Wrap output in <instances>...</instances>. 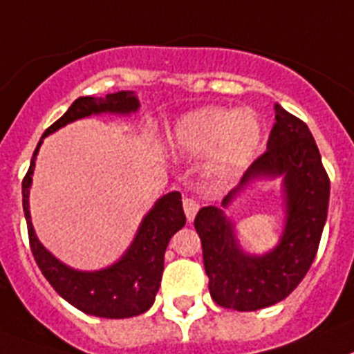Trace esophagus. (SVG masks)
<instances>
[{
	"instance_id": "1",
	"label": "esophagus",
	"mask_w": 354,
	"mask_h": 354,
	"mask_svg": "<svg viewBox=\"0 0 354 354\" xmlns=\"http://www.w3.org/2000/svg\"><path fill=\"white\" fill-rule=\"evenodd\" d=\"M183 206H184V213H186V218H188L189 223H192V221L195 218V215H197V212H198L197 198L184 197L183 198Z\"/></svg>"
}]
</instances>
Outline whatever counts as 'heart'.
<instances>
[{
  "label": "heart",
  "instance_id": "obj_1",
  "mask_svg": "<svg viewBox=\"0 0 354 354\" xmlns=\"http://www.w3.org/2000/svg\"><path fill=\"white\" fill-rule=\"evenodd\" d=\"M262 133L255 118L221 106L189 112L174 128V145L189 156L213 151L212 170L232 177L255 159Z\"/></svg>",
  "mask_w": 354,
  "mask_h": 354
}]
</instances>
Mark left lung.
I'll use <instances>...</instances> for the list:
<instances>
[{
  "label": "left lung",
  "instance_id": "left-lung-1",
  "mask_svg": "<svg viewBox=\"0 0 354 354\" xmlns=\"http://www.w3.org/2000/svg\"><path fill=\"white\" fill-rule=\"evenodd\" d=\"M277 175L284 177L288 221L280 244L268 255L250 257L239 250L223 209L206 206L195 217L209 295L221 308L257 311L284 300L313 264L328 218L329 177L317 142L308 124L280 104H275L268 150L251 162L241 186ZM239 188L224 197L223 206Z\"/></svg>",
  "mask_w": 354,
  "mask_h": 354
}]
</instances>
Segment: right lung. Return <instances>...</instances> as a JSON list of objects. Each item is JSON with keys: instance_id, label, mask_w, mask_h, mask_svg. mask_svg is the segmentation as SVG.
Segmentation results:
<instances>
[{"instance_id": "1", "label": "right lung", "mask_w": 354, "mask_h": 354, "mask_svg": "<svg viewBox=\"0 0 354 354\" xmlns=\"http://www.w3.org/2000/svg\"><path fill=\"white\" fill-rule=\"evenodd\" d=\"M137 108H139V101L131 92L112 93V95H106V99L79 97L70 104L68 110L63 113V118L46 128L43 137L59 130L61 127H65L75 119L88 118L92 113H130L136 112ZM39 146L41 141L34 150L30 168L23 179L21 188L28 242H30L32 255L36 264L39 266L41 273L66 302L86 315L103 318H130L148 311L156 300L160 279H162L166 246L171 235L186 224L180 194L171 192L157 201L153 209L142 221L130 250L124 253L118 264L110 266L106 270L93 271V273L70 270L41 246L30 223L28 188H30Z\"/></svg>"}]
</instances>
